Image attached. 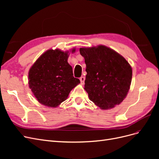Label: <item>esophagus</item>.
Here are the masks:
<instances>
[{"label":"esophagus","instance_id":"1","mask_svg":"<svg viewBox=\"0 0 159 159\" xmlns=\"http://www.w3.org/2000/svg\"><path fill=\"white\" fill-rule=\"evenodd\" d=\"M80 80L81 81V83L82 84H84V81H85V78H84V76H81V77H80Z\"/></svg>","mask_w":159,"mask_h":159}]
</instances>
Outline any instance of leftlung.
Returning <instances> with one entry per match:
<instances>
[{
	"mask_svg": "<svg viewBox=\"0 0 159 159\" xmlns=\"http://www.w3.org/2000/svg\"><path fill=\"white\" fill-rule=\"evenodd\" d=\"M86 72L84 89L89 99L102 109L121 103L130 88L132 68L118 53L105 46L81 48Z\"/></svg>",
	"mask_w": 159,
	"mask_h": 159,
	"instance_id": "left-lung-1",
	"label": "left lung"
}]
</instances>
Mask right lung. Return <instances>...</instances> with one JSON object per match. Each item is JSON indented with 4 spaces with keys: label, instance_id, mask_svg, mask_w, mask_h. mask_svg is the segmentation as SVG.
Masks as SVG:
<instances>
[{
    "label": "right lung",
    "instance_id": "1",
    "mask_svg": "<svg viewBox=\"0 0 159 159\" xmlns=\"http://www.w3.org/2000/svg\"><path fill=\"white\" fill-rule=\"evenodd\" d=\"M68 52L49 50L30 69L29 88L38 102L46 106H58L80 83L79 79L73 76L71 66L68 63Z\"/></svg>",
    "mask_w": 159,
    "mask_h": 159
}]
</instances>
